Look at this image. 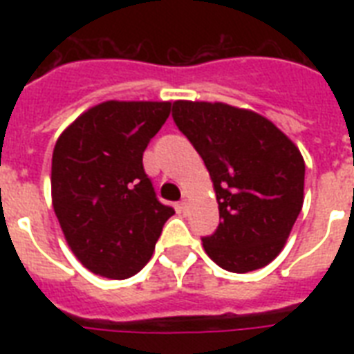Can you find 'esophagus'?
<instances>
[{"instance_id": "1", "label": "esophagus", "mask_w": 354, "mask_h": 354, "mask_svg": "<svg viewBox=\"0 0 354 354\" xmlns=\"http://www.w3.org/2000/svg\"><path fill=\"white\" fill-rule=\"evenodd\" d=\"M178 207H180V211H182V213H187V211H189V202L185 198H183L182 202L178 204Z\"/></svg>"}]
</instances>
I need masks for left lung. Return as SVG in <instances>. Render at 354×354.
Here are the masks:
<instances>
[{
	"label": "left lung",
	"mask_w": 354,
	"mask_h": 354,
	"mask_svg": "<svg viewBox=\"0 0 354 354\" xmlns=\"http://www.w3.org/2000/svg\"><path fill=\"white\" fill-rule=\"evenodd\" d=\"M172 119L202 156L218 202L205 253L235 274L272 263L303 207L299 149L261 113L224 102L174 101Z\"/></svg>",
	"instance_id": "8db88e82"
}]
</instances>
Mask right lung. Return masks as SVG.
I'll return each instance as SVG.
<instances>
[{"mask_svg": "<svg viewBox=\"0 0 354 354\" xmlns=\"http://www.w3.org/2000/svg\"><path fill=\"white\" fill-rule=\"evenodd\" d=\"M169 101H106L80 113L53 150L51 198L66 242L93 274L132 277L174 209L156 198L143 152Z\"/></svg>", "mask_w": 354, "mask_h": 354, "instance_id": "right-lung-1", "label": "right lung"}]
</instances>
